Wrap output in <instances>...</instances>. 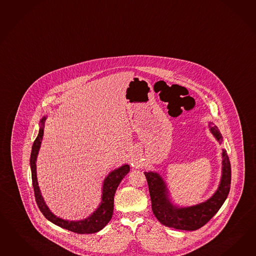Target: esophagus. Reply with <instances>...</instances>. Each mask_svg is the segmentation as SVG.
Instances as JSON below:
<instances>
[{"label":"esophagus","mask_w":256,"mask_h":256,"mask_svg":"<svg viewBox=\"0 0 256 256\" xmlns=\"http://www.w3.org/2000/svg\"><path fill=\"white\" fill-rule=\"evenodd\" d=\"M130 161H132V165H133V164H136V161H135L134 159L132 158V160H130Z\"/></svg>","instance_id":"obj_1"}]
</instances>
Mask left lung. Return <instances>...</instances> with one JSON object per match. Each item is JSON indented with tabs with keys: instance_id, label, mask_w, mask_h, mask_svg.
Returning <instances> with one entry per match:
<instances>
[{
	"instance_id": "1",
	"label": "left lung",
	"mask_w": 256,
	"mask_h": 256,
	"mask_svg": "<svg viewBox=\"0 0 256 256\" xmlns=\"http://www.w3.org/2000/svg\"><path fill=\"white\" fill-rule=\"evenodd\" d=\"M208 130L221 144L222 137L218 128L210 122ZM152 201V210L156 219L168 228L194 231L202 228L220 210L228 198L231 184V166L228 154L222 150V174L217 189L207 200L192 206H179L172 200L166 182L154 170L146 172Z\"/></svg>"
}]
</instances>
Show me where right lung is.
<instances>
[{
	"instance_id": "right-lung-1",
	"label": "right lung",
	"mask_w": 256,
	"mask_h": 256,
	"mask_svg": "<svg viewBox=\"0 0 256 256\" xmlns=\"http://www.w3.org/2000/svg\"><path fill=\"white\" fill-rule=\"evenodd\" d=\"M46 118L48 116H44L40 120L39 133L34 142V146L32 148L30 159L32 186L34 189L35 198H36L37 205L40 208L42 214L44 215V217L48 221L53 222L54 224L60 228L67 229L69 231L78 233V234H92V233L98 232L106 226V224L110 221L112 217L114 194L121 180H123L124 176L130 172V166L128 164H124L118 168L112 170L105 177V179L102 182V186L100 202L97 208L90 216L80 220H66L60 217H58L50 210V208L46 205V201L42 196L41 190L37 180V172H36V161L41 148Z\"/></svg>"
}]
</instances>
